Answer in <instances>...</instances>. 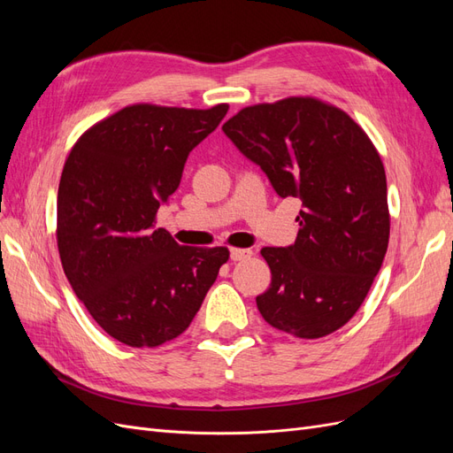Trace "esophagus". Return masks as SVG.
I'll list each match as a JSON object with an SVG mask.
<instances>
[{"label": "esophagus", "instance_id": "34e87169", "mask_svg": "<svg viewBox=\"0 0 453 453\" xmlns=\"http://www.w3.org/2000/svg\"><path fill=\"white\" fill-rule=\"evenodd\" d=\"M251 257V250H238V248H232L230 250V258L234 260H243V258H250Z\"/></svg>", "mask_w": 453, "mask_h": 453}]
</instances>
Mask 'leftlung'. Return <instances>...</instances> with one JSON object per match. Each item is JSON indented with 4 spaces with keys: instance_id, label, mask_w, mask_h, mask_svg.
Listing matches in <instances>:
<instances>
[{
    "instance_id": "8db88e82",
    "label": "left lung",
    "mask_w": 453,
    "mask_h": 453,
    "mask_svg": "<svg viewBox=\"0 0 453 453\" xmlns=\"http://www.w3.org/2000/svg\"><path fill=\"white\" fill-rule=\"evenodd\" d=\"M223 132L278 196L303 202L295 243L260 251L272 270L260 315L298 338L338 331L388 251V183L374 145L344 111L313 98L245 107Z\"/></svg>"
}]
</instances>
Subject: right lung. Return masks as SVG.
Masks as SVG:
<instances>
[{
	"label": "right lung",
	"mask_w": 453,
	"mask_h": 453,
	"mask_svg": "<svg viewBox=\"0 0 453 453\" xmlns=\"http://www.w3.org/2000/svg\"><path fill=\"white\" fill-rule=\"evenodd\" d=\"M228 105H130L72 149L58 187V251L92 319L122 344L157 348L180 336L228 260L226 248H183L155 226L185 162Z\"/></svg>",
	"instance_id": "1"
}]
</instances>
